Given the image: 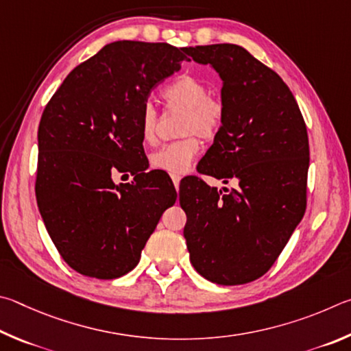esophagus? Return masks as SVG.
Returning a JSON list of instances; mask_svg holds the SVG:
<instances>
[{
  "mask_svg": "<svg viewBox=\"0 0 351 351\" xmlns=\"http://www.w3.org/2000/svg\"><path fill=\"white\" fill-rule=\"evenodd\" d=\"M171 179H172V182H174V186L179 189V183H180L182 177L179 174H171Z\"/></svg>",
  "mask_w": 351,
  "mask_h": 351,
  "instance_id": "obj_1",
  "label": "esophagus"
}]
</instances>
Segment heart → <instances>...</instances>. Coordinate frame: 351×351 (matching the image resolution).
Returning a JSON list of instances; mask_svg holds the SVG:
<instances>
[{
	"mask_svg": "<svg viewBox=\"0 0 351 351\" xmlns=\"http://www.w3.org/2000/svg\"><path fill=\"white\" fill-rule=\"evenodd\" d=\"M208 84L194 75L183 73L165 86L160 92L168 108L185 109L180 132L186 137L166 143L149 157L151 166L169 174L186 172L200 151V141L194 134L205 140H213L220 132L225 121V104L219 97H214ZM158 115L151 103H146L140 110L138 131L146 145H154L157 140Z\"/></svg>",
	"mask_w": 351,
	"mask_h": 351,
	"instance_id": "obj_1",
	"label": "heart"
}]
</instances>
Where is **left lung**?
I'll use <instances>...</instances> for the list:
<instances>
[{"mask_svg":"<svg viewBox=\"0 0 351 351\" xmlns=\"http://www.w3.org/2000/svg\"><path fill=\"white\" fill-rule=\"evenodd\" d=\"M186 52L223 82V126L197 171L239 183L225 193L197 176L180 183L189 259L214 284H248L273 267L304 217L308 134L284 80L243 47L225 43Z\"/></svg>","mask_w":351,"mask_h":351,"instance_id":"1","label":"left lung"}]
</instances>
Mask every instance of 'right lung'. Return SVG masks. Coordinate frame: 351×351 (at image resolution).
<instances>
[{
  "label": "right lung",
  "instance_id": "add662e5",
  "mask_svg": "<svg viewBox=\"0 0 351 351\" xmlns=\"http://www.w3.org/2000/svg\"><path fill=\"white\" fill-rule=\"evenodd\" d=\"M186 51L110 43L78 64L43 110L36 204L60 256L80 274L117 279L131 271L176 204L171 179L145 172L138 117L151 90L189 61ZM120 173L134 180L117 186Z\"/></svg>",
  "mask_w": 351,
  "mask_h": 351
}]
</instances>
